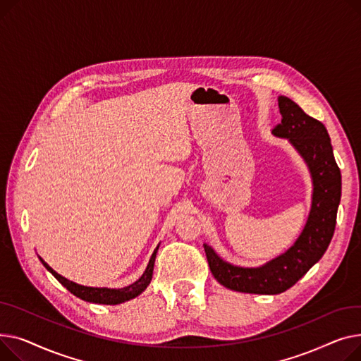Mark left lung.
<instances>
[{
    "instance_id": "1",
    "label": "left lung",
    "mask_w": 361,
    "mask_h": 361,
    "mask_svg": "<svg viewBox=\"0 0 361 361\" xmlns=\"http://www.w3.org/2000/svg\"><path fill=\"white\" fill-rule=\"evenodd\" d=\"M281 122L272 134L288 138L306 160L313 179L312 209L299 239L281 257L259 268L233 267L204 245L214 279L224 287L252 294H280L298 283L328 249L341 200V172L325 125L286 96L279 97Z\"/></svg>"
}]
</instances>
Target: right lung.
I'll return each instance as SVG.
<instances>
[{"label": "right lung", "instance_id": "obj_1", "mask_svg": "<svg viewBox=\"0 0 361 361\" xmlns=\"http://www.w3.org/2000/svg\"><path fill=\"white\" fill-rule=\"evenodd\" d=\"M157 249H159V246L153 252L150 262H148L144 274L141 275V279L128 287L118 288V290H115V288H94V287H84V286L75 284L67 279H63L62 275H59L58 272H55L44 259H40V261L45 265V268L48 271L52 272L54 277L63 287H66L68 291H71L74 295H77V298H80L81 300H86L90 303H99V305H119L122 302L137 298V295L141 294L147 288V286L150 284L152 277H153V267H154V261H156Z\"/></svg>", "mask_w": 361, "mask_h": 361}]
</instances>
